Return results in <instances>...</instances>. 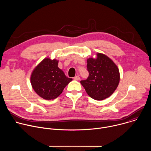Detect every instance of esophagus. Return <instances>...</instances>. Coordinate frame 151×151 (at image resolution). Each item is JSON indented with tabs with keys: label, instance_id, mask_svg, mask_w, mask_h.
Returning <instances> with one entry per match:
<instances>
[{
	"label": "esophagus",
	"instance_id": "esophagus-1",
	"mask_svg": "<svg viewBox=\"0 0 151 151\" xmlns=\"http://www.w3.org/2000/svg\"><path fill=\"white\" fill-rule=\"evenodd\" d=\"M74 79L76 81H79L80 80V76H76L74 77Z\"/></svg>",
	"mask_w": 151,
	"mask_h": 151
}]
</instances>
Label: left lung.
Masks as SVG:
<instances>
[{"instance_id": "8db88e82", "label": "left lung", "mask_w": 151, "mask_h": 151, "mask_svg": "<svg viewBox=\"0 0 151 151\" xmlns=\"http://www.w3.org/2000/svg\"><path fill=\"white\" fill-rule=\"evenodd\" d=\"M89 76L80 82L92 99L102 100L110 97L118 87L120 75L118 68L107 55L97 53L96 58L87 59Z\"/></svg>"}]
</instances>
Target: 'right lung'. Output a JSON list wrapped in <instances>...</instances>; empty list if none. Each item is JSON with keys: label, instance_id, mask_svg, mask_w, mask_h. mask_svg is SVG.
<instances>
[{"label": "right lung", "instance_id": "obj_1", "mask_svg": "<svg viewBox=\"0 0 151 151\" xmlns=\"http://www.w3.org/2000/svg\"><path fill=\"white\" fill-rule=\"evenodd\" d=\"M58 61L45 58L33 70L30 82L34 91L40 97L50 100L58 97L72 81L58 67Z\"/></svg>", "mask_w": 151, "mask_h": 151}]
</instances>
